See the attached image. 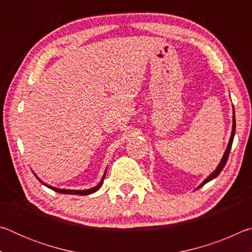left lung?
<instances>
[{
    "label": "left lung",
    "instance_id": "8db88e82",
    "mask_svg": "<svg viewBox=\"0 0 252 252\" xmlns=\"http://www.w3.org/2000/svg\"><path fill=\"white\" fill-rule=\"evenodd\" d=\"M232 122H233V125H232V132H231V136H230V140H229V143H228V147H227V150H225V152H224V155H223V157H222V159H221V162L219 163V165L218 167H217V169L215 170V171H213L210 176H209L206 180H204L201 185H200L199 187H198V189L199 188H201L202 186H204L206 185L207 182H209V181H211L212 179H215L216 177H218L219 176V173L222 171V169L224 168V165H225V163H227V161H228V158H229V153H230V150H231V146H232V142H233V136H234V132H236V119H234V114H233V119H232Z\"/></svg>",
    "mask_w": 252,
    "mask_h": 252
}]
</instances>
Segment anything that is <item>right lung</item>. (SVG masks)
<instances>
[{
  "instance_id": "1",
  "label": "right lung",
  "mask_w": 252,
  "mask_h": 252,
  "mask_svg": "<svg viewBox=\"0 0 252 252\" xmlns=\"http://www.w3.org/2000/svg\"><path fill=\"white\" fill-rule=\"evenodd\" d=\"M105 172H106V171H105ZM35 177H36V176H35ZM104 177H105V173H104V176H103V178H102V180L100 181L99 185H96L95 187H93V188H91V189H88V190H65V189H58V188H54V187H51V186H49V185H45V183L42 182L39 178H37V180L43 183L44 186L50 188V189L54 190L55 192L64 193V194H80V195H87V194H91V193H93V192H95V191H97V190L100 189V187L102 186V183H103Z\"/></svg>"
}]
</instances>
